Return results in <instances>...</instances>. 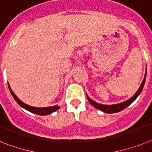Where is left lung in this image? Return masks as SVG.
I'll list each match as a JSON object with an SVG mask.
<instances>
[{"label": "left lung", "mask_w": 152, "mask_h": 152, "mask_svg": "<svg viewBox=\"0 0 152 152\" xmlns=\"http://www.w3.org/2000/svg\"><path fill=\"white\" fill-rule=\"evenodd\" d=\"M145 79H146V73H145V78L143 80L141 86H140V88H138L137 91L134 94V96L130 98V99L126 100V101L124 102H121V103L116 104V105H110H110H102V104H99L97 103V102H94L93 100H91L89 97H88L87 96L88 100L89 101L90 103H91L94 107H96V109L101 110V111L106 113H115L120 112V111L124 110L125 108H126L128 106H130V104L132 103L137 98V96L141 94L143 88H144V85H145Z\"/></svg>", "instance_id": "obj_1"}]
</instances>
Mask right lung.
Masks as SVG:
<instances>
[{
	"label": "right lung",
	"mask_w": 152,
	"mask_h": 152,
	"mask_svg": "<svg viewBox=\"0 0 152 152\" xmlns=\"http://www.w3.org/2000/svg\"><path fill=\"white\" fill-rule=\"evenodd\" d=\"M8 88H9V90L11 91V95L12 96L14 97V99H15V101L17 102L18 104L21 106L22 107H23L24 109H26V110H28L29 112L31 113H36V114H38V115H41V116H44V115H48V114H50L52 113L55 112L57 110H59V106H50V107H45V108H38V107H33V106H30L27 104L24 103L22 102L21 100L17 97V96L15 95L11 88H10L9 85H8Z\"/></svg>",
	"instance_id": "obj_1"
}]
</instances>
